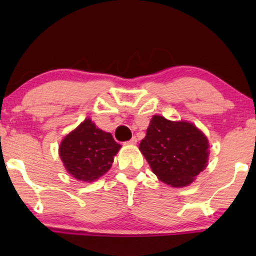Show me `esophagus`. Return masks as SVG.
Here are the masks:
<instances>
[{
  "mask_svg": "<svg viewBox=\"0 0 256 256\" xmlns=\"http://www.w3.org/2000/svg\"><path fill=\"white\" fill-rule=\"evenodd\" d=\"M127 143H128V144H136V143H138V138H136L135 136H132V138L129 140Z\"/></svg>",
  "mask_w": 256,
  "mask_h": 256,
  "instance_id": "1",
  "label": "esophagus"
}]
</instances>
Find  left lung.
<instances>
[{"label": "left lung", "instance_id": "left-lung-1", "mask_svg": "<svg viewBox=\"0 0 256 256\" xmlns=\"http://www.w3.org/2000/svg\"><path fill=\"white\" fill-rule=\"evenodd\" d=\"M140 150L152 172L174 188L190 185L208 166V141L186 121H170L154 115Z\"/></svg>", "mask_w": 256, "mask_h": 256}]
</instances>
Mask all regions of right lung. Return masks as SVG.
Wrapping results in <instances>:
<instances>
[{
	"mask_svg": "<svg viewBox=\"0 0 256 256\" xmlns=\"http://www.w3.org/2000/svg\"><path fill=\"white\" fill-rule=\"evenodd\" d=\"M120 148L110 132L101 130L88 118L62 138L59 156L70 174L90 183L110 169Z\"/></svg>",
	"mask_w": 256,
	"mask_h": 256,
	"instance_id": "right-lung-1",
	"label": "right lung"
}]
</instances>
